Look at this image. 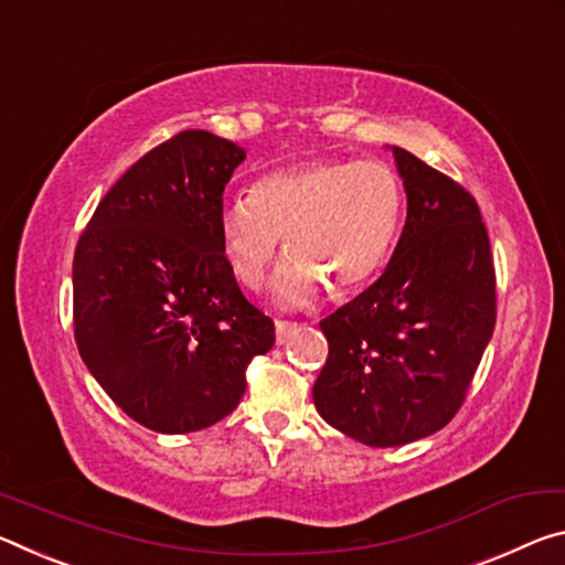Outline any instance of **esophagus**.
Listing matches in <instances>:
<instances>
[{
  "label": "esophagus",
  "instance_id": "esophagus-1",
  "mask_svg": "<svg viewBox=\"0 0 565 565\" xmlns=\"http://www.w3.org/2000/svg\"><path fill=\"white\" fill-rule=\"evenodd\" d=\"M298 330V322H290V320H275V335H277V343H285L292 332Z\"/></svg>",
  "mask_w": 565,
  "mask_h": 565
}]
</instances>
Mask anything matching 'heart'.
<instances>
[{"label":"heart","mask_w":565,"mask_h":565,"mask_svg":"<svg viewBox=\"0 0 565 565\" xmlns=\"http://www.w3.org/2000/svg\"><path fill=\"white\" fill-rule=\"evenodd\" d=\"M401 174L381 160L326 157L263 174L249 195L217 210L230 270L247 288L263 282L285 237L288 260L275 275L280 305H305L322 290L345 298L385 265L403 222Z\"/></svg>","instance_id":"heart-1"}]
</instances>
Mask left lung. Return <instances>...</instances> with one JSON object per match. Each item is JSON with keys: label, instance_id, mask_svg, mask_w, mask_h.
<instances>
[{"label": "left lung", "instance_id": "obj_1", "mask_svg": "<svg viewBox=\"0 0 565 565\" xmlns=\"http://www.w3.org/2000/svg\"><path fill=\"white\" fill-rule=\"evenodd\" d=\"M408 217L385 273L320 322L328 338L312 401L365 446L420 440L466 401L495 328V270L478 202L393 147Z\"/></svg>", "mask_w": 565, "mask_h": 565}]
</instances>
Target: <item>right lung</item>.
<instances>
[{
	"mask_svg": "<svg viewBox=\"0 0 565 565\" xmlns=\"http://www.w3.org/2000/svg\"><path fill=\"white\" fill-rule=\"evenodd\" d=\"M245 150L184 129L119 178L72 265L74 340L95 381L157 433H195L237 408L275 322L245 300L217 233Z\"/></svg>",
	"mask_w": 565,
	"mask_h": 565,
	"instance_id": "1",
	"label": "right lung"
}]
</instances>
